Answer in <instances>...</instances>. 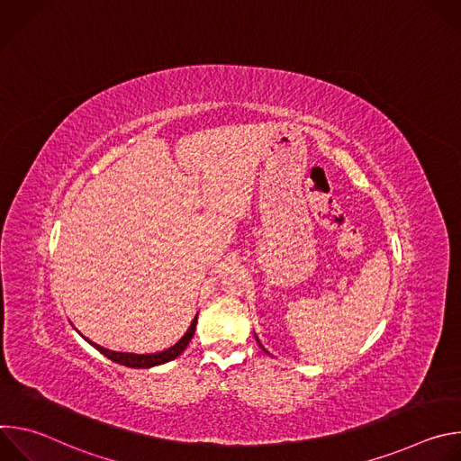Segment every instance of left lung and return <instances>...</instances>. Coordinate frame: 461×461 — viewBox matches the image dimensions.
Wrapping results in <instances>:
<instances>
[{
  "instance_id": "8db88e82",
  "label": "left lung",
  "mask_w": 461,
  "mask_h": 461,
  "mask_svg": "<svg viewBox=\"0 0 461 461\" xmlns=\"http://www.w3.org/2000/svg\"><path fill=\"white\" fill-rule=\"evenodd\" d=\"M257 341H258V339H257ZM258 345H260V343H258Z\"/></svg>"
}]
</instances>
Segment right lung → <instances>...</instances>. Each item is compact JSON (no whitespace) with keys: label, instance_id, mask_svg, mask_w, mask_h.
<instances>
[{"label":"right lung","instance_id":"add662e5","mask_svg":"<svg viewBox=\"0 0 461 461\" xmlns=\"http://www.w3.org/2000/svg\"><path fill=\"white\" fill-rule=\"evenodd\" d=\"M196 315H199V313H196ZM196 315H194V319L191 321V324H189V328H187V332L182 336V339H180L178 343H175L171 348H167V350H164V352H157V354H129V352H113V350H109V348H104V347H100V345H96V343L89 341L87 338H86V341H87V343H91L98 352H102L105 357H109L111 361L118 363V365L131 366V368H151V366L164 365V363H167V361H171V359L178 357V356L185 350V347L189 345V341H191V338H193V334H194ZM82 338H84V336H82Z\"/></svg>","mask_w":461,"mask_h":461}]
</instances>
